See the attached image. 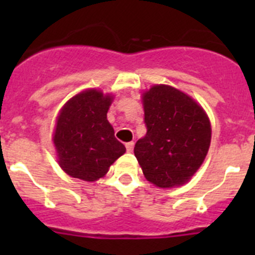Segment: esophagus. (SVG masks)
I'll use <instances>...</instances> for the list:
<instances>
[{
  "label": "esophagus",
  "instance_id": "obj_1",
  "mask_svg": "<svg viewBox=\"0 0 255 255\" xmlns=\"http://www.w3.org/2000/svg\"><path fill=\"white\" fill-rule=\"evenodd\" d=\"M133 148H134V143H133V142H128V143H126V149H127L128 153H132V151H133Z\"/></svg>",
  "mask_w": 255,
  "mask_h": 255
}]
</instances>
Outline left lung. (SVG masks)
Listing matches in <instances>:
<instances>
[{
	"mask_svg": "<svg viewBox=\"0 0 255 255\" xmlns=\"http://www.w3.org/2000/svg\"><path fill=\"white\" fill-rule=\"evenodd\" d=\"M146 133L134 146L144 176L158 187L180 186L207 155L211 123L201 106L175 87L154 85L143 94Z\"/></svg>",
	"mask_w": 255,
	"mask_h": 255,
	"instance_id": "8db88e82",
	"label": "left lung"
}]
</instances>
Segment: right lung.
I'll return each mask as SVG.
<instances>
[{
	"label": "right lung",
	"instance_id": "1",
	"mask_svg": "<svg viewBox=\"0 0 255 255\" xmlns=\"http://www.w3.org/2000/svg\"><path fill=\"white\" fill-rule=\"evenodd\" d=\"M111 95L90 89L71 97L56 118L53 142L60 168L84 181L104 177L123 155L126 146L116 139L107 121Z\"/></svg>",
	"mask_w": 255,
	"mask_h": 255
}]
</instances>
